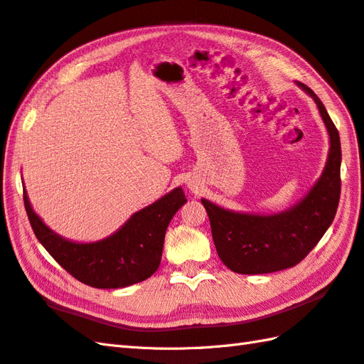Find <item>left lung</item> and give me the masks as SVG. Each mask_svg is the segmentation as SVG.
I'll use <instances>...</instances> for the list:
<instances>
[{
	"mask_svg": "<svg viewBox=\"0 0 364 364\" xmlns=\"http://www.w3.org/2000/svg\"><path fill=\"white\" fill-rule=\"evenodd\" d=\"M319 107L330 136L326 168L305 198L280 214L233 213L202 198L219 258L236 274H269L294 267L328 230L341 194V142L319 97L300 84Z\"/></svg>",
	"mask_w": 364,
	"mask_h": 364,
	"instance_id": "8db88e82",
	"label": "left lung"
}]
</instances>
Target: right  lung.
Segmentation results:
<instances>
[{
    "mask_svg": "<svg viewBox=\"0 0 364 364\" xmlns=\"http://www.w3.org/2000/svg\"><path fill=\"white\" fill-rule=\"evenodd\" d=\"M23 200L31 227L46 252L76 280L100 289L125 288L156 272L166 230L175 213L188 202L183 189L176 188L134 213L112 236L78 244L67 241L45 225L31 208L26 191H23Z\"/></svg>",
    "mask_w": 364,
    "mask_h": 364,
    "instance_id": "obj_1",
    "label": "right lung"
}]
</instances>
